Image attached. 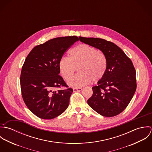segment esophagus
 <instances>
[{
	"mask_svg": "<svg viewBox=\"0 0 152 152\" xmlns=\"http://www.w3.org/2000/svg\"><path fill=\"white\" fill-rule=\"evenodd\" d=\"M81 89H82V88H73V91H74V92H79V91H80Z\"/></svg>",
	"mask_w": 152,
	"mask_h": 152,
	"instance_id": "obj_1",
	"label": "esophagus"
}]
</instances>
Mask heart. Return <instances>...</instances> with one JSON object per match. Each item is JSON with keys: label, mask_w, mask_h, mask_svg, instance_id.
<instances>
[{"label": "heart", "mask_w": 152, "mask_h": 152, "mask_svg": "<svg viewBox=\"0 0 152 152\" xmlns=\"http://www.w3.org/2000/svg\"><path fill=\"white\" fill-rule=\"evenodd\" d=\"M69 54V57H62L59 62L61 75L68 82L77 67H79L80 72L69 82L70 87L80 88L92 81L96 82L105 75L107 68V58L96 48L82 44L72 48Z\"/></svg>", "instance_id": "heart-1"}]
</instances>
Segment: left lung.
Instances as JSON below:
<instances>
[{
    "instance_id": "8db88e82",
    "label": "left lung",
    "mask_w": 152,
    "mask_h": 152,
    "mask_svg": "<svg viewBox=\"0 0 152 152\" xmlns=\"http://www.w3.org/2000/svg\"><path fill=\"white\" fill-rule=\"evenodd\" d=\"M85 44L101 50L107 60V68L93 94L87 101L99 114L112 117L127 107L136 89V71L130 58L118 45L99 38L79 37Z\"/></svg>"
}]
</instances>
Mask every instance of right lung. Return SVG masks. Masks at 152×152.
Here are the masks:
<instances>
[{"mask_svg": "<svg viewBox=\"0 0 152 152\" xmlns=\"http://www.w3.org/2000/svg\"><path fill=\"white\" fill-rule=\"evenodd\" d=\"M79 40L77 36L57 37L34 47L22 66L20 87L27 108L37 117L51 119L68 108L72 88L59 75V62L65 51Z\"/></svg>", "mask_w": 152, "mask_h": 152, "instance_id": "1", "label": "right lung"}]
</instances>
